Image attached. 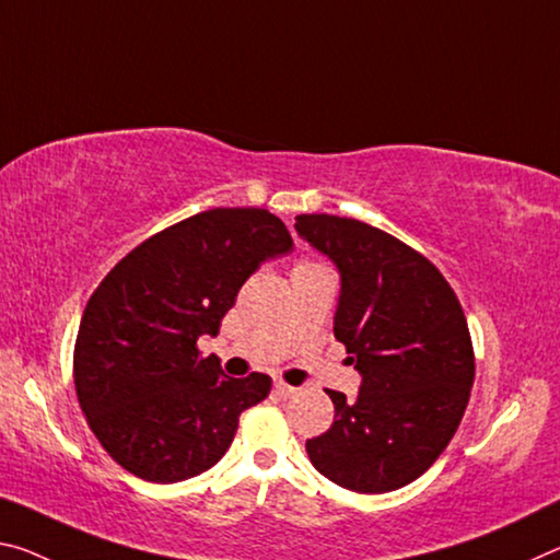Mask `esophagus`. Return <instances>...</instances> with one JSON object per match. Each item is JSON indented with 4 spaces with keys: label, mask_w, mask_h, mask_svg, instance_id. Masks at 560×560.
Instances as JSON below:
<instances>
[{
    "label": "esophagus",
    "mask_w": 560,
    "mask_h": 560,
    "mask_svg": "<svg viewBox=\"0 0 560 560\" xmlns=\"http://www.w3.org/2000/svg\"><path fill=\"white\" fill-rule=\"evenodd\" d=\"M273 392H277V394L283 396V398H289V396H296L299 388L283 384V381H273Z\"/></svg>",
    "instance_id": "esophagus-1"
}]
</instances>
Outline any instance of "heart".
Instances as JSON below:
<instances>
[{
    "mask_svg": "<svg viewBox=\"0 0 560 560\" xmlns=\"http://www.w3.org/2000/svg\"><path fill=\"white\" fill-rule=\"evenodd\" d=\"M296 269H314V264H299Z\"/></svg>",
    "mask_w": 560,
    "mask_h": 560,
    "instance_id": "1",
    "label": "heart"
}]
</instances>
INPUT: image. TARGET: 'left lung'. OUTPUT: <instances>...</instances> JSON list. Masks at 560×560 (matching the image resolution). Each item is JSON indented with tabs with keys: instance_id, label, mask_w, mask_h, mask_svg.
Returning a JSON list of instances; mask_svg holds the SVG:
<instances>
[{
	"instance_id": "8db88e82",
	"label": "left lung",
	"mask_w": 560,
	"mask_h": 560,
	"mask_svg": "<svg viewBox=\"0 0 560 560\" xmlns=\"http://www.w3.org/2000/svg\"><path fill=\"white\" fill-rule=\"evenodd\" d=\"M296 234L341 279L334 336L361 374L357 398L328 392L331 429L308 439L314 468L357 493H388L431 468L474 386V346L454 289L411 246L357 219L296 217Z\"/></svg>"
}]
</instances>
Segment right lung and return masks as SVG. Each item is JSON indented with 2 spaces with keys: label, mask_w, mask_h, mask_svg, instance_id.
<instances>
[{
  "label": "right lung",
  "mask_w": 560,
  "mask_h": 560,
  "mask_svg": "<svg viewBox=\"0 0 560 560\" xmlns=\"http://www.w3.org/2000/svg\"><path fill=\"white\" fill-rule=\"evenodd\" d=\"M294 242L266 209H211L147 238L106 273L82 314L74 384L89 429L152 483L199 476L232 446L238 416L271 378H229L199 336H217L238 289Z\"/></svg>",
  "instance_id": "obj_1"
}]
</instances>
